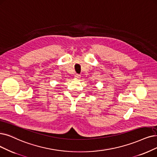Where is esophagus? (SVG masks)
<instances>
[{
    "mask_svg": "<svg viewBox=\"0 0 157 157\" xmlns=\"http://www.w3.org/2000/svg\"><path fill=\"white\" fill-rule=\"evenodd\" d=\"M80 75H79V74H75V78H80Z\"/></svg>",
    "mask_w": 157,
    "mask_h": 157,
    "instance_id": "34e87169",
    "label": "esophagus"
}]
</instances>
